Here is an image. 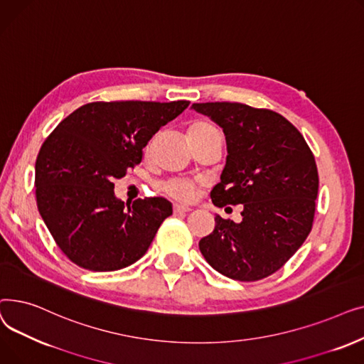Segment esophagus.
<instances>
[{
    "label": "esophagus",
    "mask_w": 364,
    "mask_h": 364,
    "mask_svg": "<svg viewBox=\"0 0 364 364\" xmlns=\"http://www.w3.org/2000/svg\"><path fill=\"white\" fill-rule=\"evenodd\" d=\"M172 209H174V214H187V213H190V211H192V209H190L188 206H183V205H174V208H172Z\"/></svg>",
    "instance_id": "obj_1"
}]
</instances>
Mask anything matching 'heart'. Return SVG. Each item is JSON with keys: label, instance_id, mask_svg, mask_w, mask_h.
<instances>
[{"label": "heart", "instance_id": "1", "mask_svg": "<svg viewBox=\"0 0 364 364\" xmlns=\"http://www.w3.org/2000/svg\"><path fill=\"white\" fill-rule=\"evenodd\" d=\"M214 129L215 128L213 125H209L205 121H195L187 129V137L196 139ZM164 192L180 202H192L196 196V184L188 180H172L164 186Z\"/></svg>", "mask_w": 364, "mask_h": 364}]
</instances>
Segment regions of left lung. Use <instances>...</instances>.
<instances>
[{
	"label": "left lung",
	"mask_w": 364,
	"mask_h": 364,
	"mask_svg": "<svg viewBox=\"0 0 364 364\" xmlns=\"http://www.w3.org/2000/svg\"><path fill=\"white\" fill-rule=\"evenodd\" d=\"M223 128L227 143L218 208L243 205L242 221L215 215L199 250L218 273L255 282L277 272L311 232L318 172L301 132L282 114L242 103H193Z\"/></svg>",
	"instance_id": "8db88e82"
}]
</instances>
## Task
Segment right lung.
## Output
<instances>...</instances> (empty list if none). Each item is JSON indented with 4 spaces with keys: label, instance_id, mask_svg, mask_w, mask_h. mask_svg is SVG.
Returning a JSON list of instances; mask_svg holds the SVG:
<instances>
[{
    "label": "right lung",
    "instance_id": "obj_1",
    "mask_svg": "<svg viewBox=\"0 0 364 364\" xmlns=\"http://www.w3.org/2000/svg\"><path fill=\"white\" fill-rule=\"evenodd\" d=\"M188 105L94 102L50 134L35 164L36 205L72 262L114 272L146 254L172 205L164 198L125 203L114 196L113 181L141 162L149 140Z\"/></svg>",
    "mask_w": 364,
    "mask_h": 364
}]
</instances>
